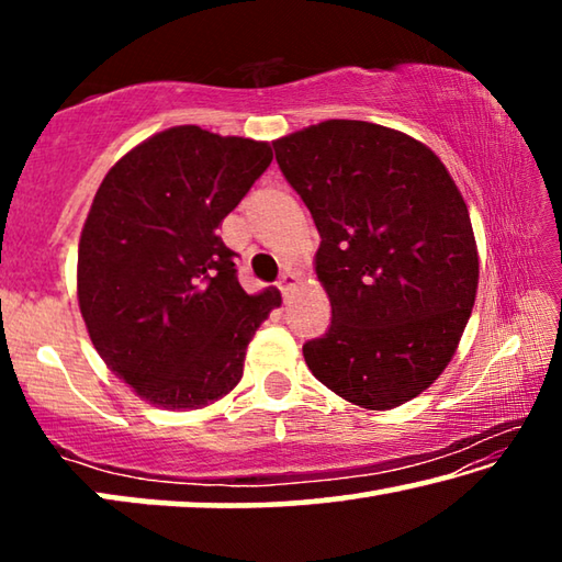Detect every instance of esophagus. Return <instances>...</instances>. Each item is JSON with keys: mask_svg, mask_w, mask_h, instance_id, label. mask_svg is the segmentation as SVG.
<instances>
[{"mask_svg": "<svg viewBox=\"0 0 562 562\" xmlns=\"http://www.w3.org/2000/svg\"><path fill=\"white\" fill-rule=\"evenodd\" d=\"M294 284H297V274L294 272H282V278H280V282H278V288H280V292L284 294V297H288L290 294V290L294 288Z\"/></svg>", "mask_w": 562, "mask_h": 562, "instance_id": "1", "label": "esophagus"}]
</instances>
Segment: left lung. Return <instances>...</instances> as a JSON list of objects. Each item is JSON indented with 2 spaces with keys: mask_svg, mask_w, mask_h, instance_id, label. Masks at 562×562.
Masks as SVG:
<instances>
[{
  "mask_svg": "<svg viewBox=\"0 0 562 562\" xmlns=\"http://www.w3.org/2000/svg\"><path fill=\"white\" fill-rule=\"evenodd\" d=\"M322 237L331 325L302 355L347 402L384 412L449 364L479 288L463 198L431 148L367 121H325L272 144Z\"/></svg>",
  "mask_w": 562,
  "mask_h": 562,
  "instance_id": "1",
  "label": "left lung"
}]
</instances>
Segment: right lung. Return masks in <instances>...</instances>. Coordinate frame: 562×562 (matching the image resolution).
Listing matches in <instances>:
<instances>
[{"label":"right lung","mask_w":562,"mask_h":562,"mask_svg":"<svg viewBox=\"0 0 562 562\" xmlns=\"http://www.w3.org/2000/svg\"><path fill=\"white\" fill-rule=\"evenodd\" d=\"M262 140L176 126L97 190L79 243V307L106 367L154 406L186 412L240 382L245 349L280 307L247 294L217 225L268 166Z\"/></svg>","instance_id":"1"}]
</instances>
